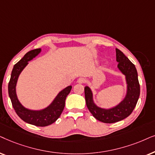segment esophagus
I'll return each instance as SVG.
<instances>
[{
    "label": "esophagus",
    "mask_w": 155,
    "mask_h": 155,
    "mask_svg": "<svg viewBox=\"0 0 155 155\" xmlns=\"http://www.w3.org/2000/svg\"><path fill=\"white\" fill-rule=\"evenodd\" d=\"M77 82H78V83H79V84H84V83H85V82H86V80H85V79H84V78L80 77V78H79V79H78Z\"/></svg>",
    "instance_id": "1"
}]
</instances>
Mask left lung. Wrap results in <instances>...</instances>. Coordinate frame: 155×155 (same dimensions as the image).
<instances>
[{"label": "left lung", "mask_w": 155, "mask_h": 155, "mask_svg": "<svg viewBox=\"0 0 155 155\" xmlns=\"http://www.w3.org/2000/svg\"><path fill=\"white\" fill-rule=\"evenodd\" d=\"M116 50L117 67L126 76L127 84V95L124 100L115 108L106 110L97 107L93 101L92 92L88 86L84 88L86 104L87 108L95 118L105 123H113L128 117L135 108L140 96V87L137 72L135 65L129 60L122 51Z\"/></svg>", "instance_id": "8db88e82"}]
</instances>
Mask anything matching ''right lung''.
Segmentation results:
<instances>
[{
  "mask_svg": "<svg viewBox=\"0 0 155 155\" xmlns=\"http://www.w3.org/2000/svg\"><path fill=\"white\" fill-rule=\"evenodd\" d=\"M40 51V49H36L28 51L17 64L14 65L8 83V94L14 110L22 120L35 126L45 127L52 124L61 115L65 106L66 98L71 90V86H67L61 91L50 106L42 110H28L20 104L15 91L18 76L22 69L28 64V61L35 57Z\"/></svg>",
  "mask_w": 155,
  "mask_h": 155,
  "instance_id": "obj_1",
  "label": "right lung"
}]
</instances>
